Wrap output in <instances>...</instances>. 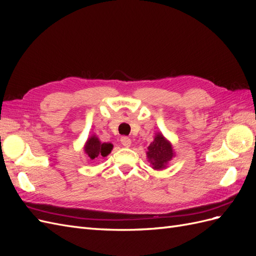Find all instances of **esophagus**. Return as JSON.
<instances>
[{"label": "esophagus", "mask_w": 256, "mask_h": 256, "mask_svg": "<svg viewBox=\"0 0 256 256\" xmlns=\"http://www.w3.org/2000/svg\"><path fill=\"white\" fill-rule=\"evenodd\" d=\"M120 143L125 146V147H130L131 145V140L128 136H122L120 138Z\"/></svg>", "instance_id": "obj_1"}]
</instances>
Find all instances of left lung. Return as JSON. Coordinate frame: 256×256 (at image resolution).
<instances>
[{"instance_id": "8db88e82", "label": "left lung", "mask_w": 256, "mask_h": 256, "mask_svg": "<svg viewBox=\"0 0 256 256\" xmlns=\"http://www.w3.org/2000/svg\"><path fill=\"white\" fill-rule=\"evenodd\" d=\"M147 158L154 170L164 168L170 160L174 157V150L172 144L162 136V134H157L154 141L147 147Z\"/></svg>"}]
</instances>
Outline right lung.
I'll list each match as a JSON object with an SVG mask.
<instances>
[{
    "instance_id": "right-lung-1",
    "label": "right lung",
    "mask_w": 256,
    "mask_h": 256,
    "mask_svg": "<svg viewBox=\"0 0 256 256\" xmlns=\"http://www.w3.org/2000/svg\"><path fill=\"white\" fill-rule=\"evenodd\" d=\"M113 144L102 143L96 136H92L88 138L84 146V150L92 160H96L102 157H106L111 152Z\"/></svg>"
}]
</instances>
